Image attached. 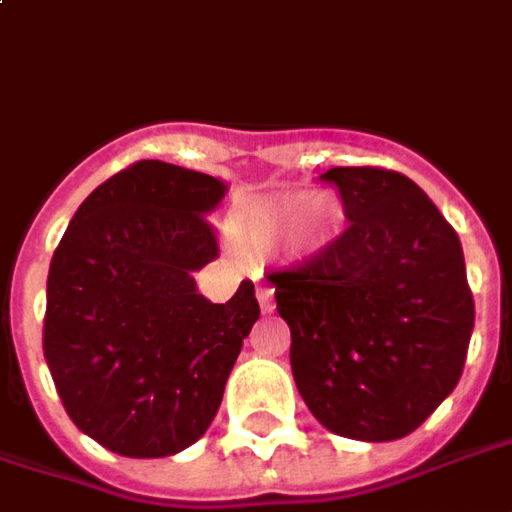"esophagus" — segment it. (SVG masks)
Segmentation results:
<instances>
[{"label": "esophagus", "mask_w": 512, "mask_h": 512, "mask_svg": "<svg viewBox=\"0 0 512 512\" xmlns=\"http://www.w3.org/2000/svg\"><path fill=\"white\" fill-rule=\"evenodd\" d=\"M257 304L263 312H274V287L271 285H257Z\"/></svg>", "instance_id": "34e87169"}]
</instances>
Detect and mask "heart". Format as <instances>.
<instances>
[{"instance_id": "1", "label": "heart", "mask_w": 512, "mask_h": 512, "mask_svg": "<svg viewBox=\"0 0 512 512\" xmlns=\"http://www.w3.org/2000/svg\"><path fill=\"white\" fill-rule=\"evenodd\" d=\"M344 225L342 200L312 189H290L249 200L233 219V241L252 252H271L290 232L298 252H317L331 244Z\"/></svg>"}]
</instances>
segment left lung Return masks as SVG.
Masks as SVG:
<instances>
[{"label": "left lung", "instance_id": "left-lung-1", "mask_svg": "<svg viewBox=\"0 0 512 512\" xmlns=\"http://www.w3.org/2000/svg\"><path fill=\"white\" fill-rule=\"evenodd\" d=\"M350 225L298 266L271 271L290 366L325 429L388 442L456 388L475 325L458 233L396 170L331 168Z\"/></svg>", "mask_w": 512, "mask_h": 512}]
</instances>
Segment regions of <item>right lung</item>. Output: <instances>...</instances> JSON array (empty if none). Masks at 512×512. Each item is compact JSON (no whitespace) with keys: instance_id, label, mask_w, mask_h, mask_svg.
Masks as SVG:
<instances>
[{"instance_id":"1","label":"right lung","mask_w":512,"mask_h":512,"mask_svg":"<svg viewBox=\"0 0 512 512\" xmlns=\"http://www.w3.org/2000/svg\"><path fill=\"white\" fill-rule=\"evenodd\" d=\"M222 195L208 173L132 162L83 200L56 246L45 361L75 426L119 456L198 442L260 317L252 282L211 304L192 279L219 257L206 214Z\"/></svg>"}]
</instances>
